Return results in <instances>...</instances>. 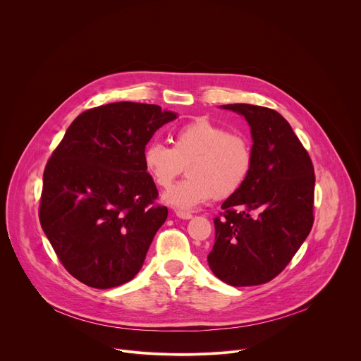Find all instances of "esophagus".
<instances>
[{"label": "esophagus", "mask_w": 361, "mask_h": 361, "mask_svg": "<svg viewBox=\"0 0 361 361\" xmlns=\"http://www.w3.org/2000/svg\"><path fill=\"white\" fill-rule=\"evenodd\" d=\"M176 216L178 217V219H181V220H190L191 217H192V214L191 213H188V212H176Z\"/></svg>", "instance_id": "34e87169"}]
</instances>
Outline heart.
Wrapping results in <instances>:
<instances>
[{"instance_id": "b5f03b06", "label": "heart", "mask_w": 361, "mask_h": 361, "mask_svg": "<svg viewBox=\"0 0 361 361\" xmlns=\"http://www.w3.org/2000/svg\"><path fill=\"white\" fill-rule=\"evenodd\" d=\"M173 141V147L149 141L142 149V166L151 181L164 188L188 163V177L163 194V201L177 210H194L214 195H233L251 173L254 154L248 138L207 117L178 127Z\"/></svg>"}]
</instances>
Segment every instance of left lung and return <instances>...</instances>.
I'll return each mask as SVG.
<instances>
[{
    "instance_id": "obj_1",
    "label": "left lung",
    "mask_w": 361,
    "mask_h": 361,
    "mask_svg": "<svg viewBox=\"0 0 361 361\" xmlns=\"http://www.w3.org/2000/svg\"><path fill=\"white\" fill-rule=\"evenodd\" d=\"M223 109L247 120L254 161L244 185L214 219L216 243L207 260L214 276L230 286H259L286 269L312 231L314 167L277 111L251 104Z\"/></svg>"
}]
</instances>
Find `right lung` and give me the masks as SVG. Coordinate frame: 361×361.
<instances>
[{
  "label": "right lung",
  "instance_id": "1",
  "mask_svg": "<svg viewBox=\"0 0 361 361\" xmlns=\"http://www.w3.org/2000/svg\"><path fill=\"white\" fill-rule=\"evenodd\" d=\"M173 111L111 102L81 113L51 154L39 223L66 270L94 288L135 277L169 210L142 166V149Z\"/></svg>",
  "mask_w": 361,
  "mask_h": 361
}]
</instances>
